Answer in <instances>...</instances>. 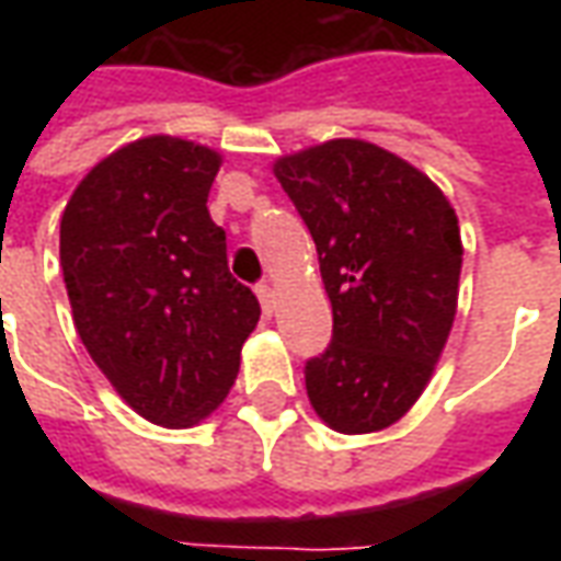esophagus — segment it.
Segmentation results:
<instances>
[{"mask_svg": "<svg viewBox=\"0 0 561 561\" xmlns=\"http://www.w3.org/2000/svg\"><path fill=\"white\" fill-rule=\"evenodd\" d=\"M255 294H257V300H261V306H264V312L273 316V309H276V291H273V285L264 282V285H257Z\"/></svg>", "mask_w": 561, "mask_h": 561, "instance_id": "34e87169", "label": "esophagus"}]
</instances>
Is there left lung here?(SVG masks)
Instances as JSON below:
<instances>
[{
	"instance_id": "1",
	"label": "left lung",
	"mask_w": 561,
	"mask_h": 561,
	"mask_svg": "<svg viewBox=\"0 0 561 561\" xmlns=\"http://www.w3.org/2000/svg\"><path fill=\"white\" fill-rule=\"evenodd\" d=\"M312 233L333 342L306 393L345 435L381 433L430 385L457 318L462 240L438 185L397 152L333 138L273 161Z\"/></svg>"
}]
</instances>
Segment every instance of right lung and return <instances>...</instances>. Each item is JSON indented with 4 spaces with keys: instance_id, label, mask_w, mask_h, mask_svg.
<instances>
[{
    "instance_id": "right-lung-1",
    "label": "right lung",
    "mask_w": 561,
    "mask_h": 561,
    "mask_svg": "<svg viewBox=\"0 0 561 561\" xmlns=\"http://www.w3.org/2000/svg\"><path fill=\"white\" fill-rule=\"evenodd\" d=\"M221 152L149 135L92 168L59 225L80 342L149 423L195 426L219 409L261 318L209 219Z\"/></svg>"
}]
</instances>
